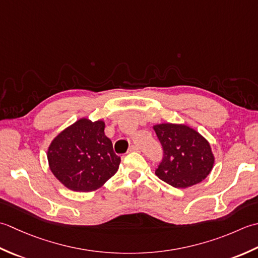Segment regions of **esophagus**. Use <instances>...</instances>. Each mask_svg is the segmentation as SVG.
<instances>
[{"instance_id":"esophagus-1","label":"esophagus","mask_w":258,"mask_h":258,"mask_svg":"<svg viewBox=\"0 0 258 258\" xmlns=\"http://www.w3.org/2000/svg\"><path fill=\"white\" fill-rule=\"evenodd\" d=\"M133 151H139V147L138 146H131L129 148V152H133Z\"/></svg>"}]
</instances>
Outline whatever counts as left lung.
Masks as SVG:
<instances>
[{
  "label": "left lung",
  "mask_w": 258,
  "mask_h": 258,
  "mask_svg": "<svg viewBox=\"0 0 258 258\" xmlns=\"http://www.w3.org/2000/svg\"><path fill=\"white\" fill-rule=\"evenodd\" d=\"M152 128L164 148V159L156 170L159 179L175 188H188L203 181L213 170L212 147L197 130L170 122Z\"/></svg>",
  "instance_id": "8db88e82"
}]
</instances>
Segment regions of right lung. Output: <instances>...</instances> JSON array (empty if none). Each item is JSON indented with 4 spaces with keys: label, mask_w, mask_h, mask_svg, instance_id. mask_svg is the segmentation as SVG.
I'll return each instance as SVG.
<instances>
[{
    "label": "right lung",
    "mask_w": 258,
    "mask_h": 258,
    "mask_svg": "<svg viewBox=\"0 0 258 258\" xmlns=\"http://www.w3.org/2000/svg\"><path fill=\"white\" fill-rule=\"evenodd\" d=\"M50 170L63 186L88 192L101 188L118 171L120 157L104 135V121L77 120L54 137L46 152Z\"/></svg>",
    "instance_id": "add662e5"
}]
</instances>
